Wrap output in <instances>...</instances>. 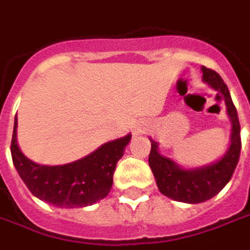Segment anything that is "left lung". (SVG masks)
I'll use <instances>...</instances> for the list:
<instances>
[{
    "instance_id": "8db88e82",
    "label": "left lung",
    "mask_w": 250,
    "mask_h": 250,
    "mask_svg": "<svg viewBox=\"0 0 250 250\" xmlns=\"http://www.w3.org/2000/svg\"><path fill=\"white\" fill-rule=\"evenodd\" d=\"M202 73L204 82L209 83L225 98L226 111L231 120V143L228 152L218 162L195 170H184L171 159L159 155L155 142L151 143V151L148 155V165L157 179L159 191L168 198L188 204H199L220 193L233 177L241 152V125L229 89L215 71L202 66Z\"/></svg>"
}]
</instances>
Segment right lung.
Wrapping results in <instances>:
<instances>
[{"instance_id": "right-lung-1", "label": "right lung", "mask_w": 250, "mask_h": 250, "mask_svg": "<svg viewBox=\"0 0 250 250\" xmlns=\"http://www.w3.org/2000/svg\"><path fill=\"white\" fill-rule=\"evenodd\" d=\"M14 119L10 152L17 173L30 193L59 208H83L107 197L112 188L116 163L125 154L131 135L108 142L88 157L62 166H42L21 152L16 141Z\"/></svg>"}]
</instances>
